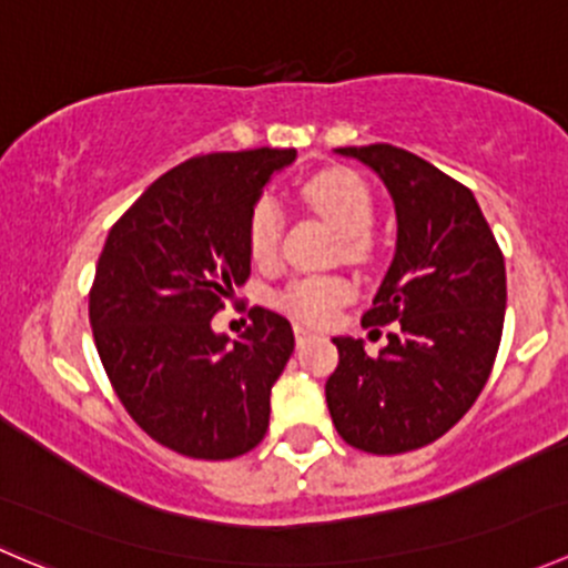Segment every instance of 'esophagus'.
Instances as JSON below:
<instances>
[{
	"mask_svg": "<svg viewBox=\"0 0 568 568\" xmlns=\"http://www.w3.org/2000/svg\"><path fill=\"white\" fill-rule=\"evenodd\" d=\"M294 335H296V343H300V346H305V343L313 341V337H316L318 332H313L311 326H305V324H296L294 326Z\"/></svg>",
	"mask_w": 568,
	"mask_h": 568,
	"instance_id": "esophagus-1",
	"label": "esophagus"
}]
</instances>
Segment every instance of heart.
I'll list each match as a JSON object with an SVG mask.
<instances>
[{"mask_svg": "<svg viewBox=\"0 0 568 568\" xmlns=\"http://www.w3.org/2000/svg\"><path fill=\"white\" fill-rule=\"evenodd\" d=\"M302 194L341 236H346L348 255H363V236L374 222V197H371L368 186L354 173L332 170V173L311 178L302 186ZM280 233H283V209L272 194H263L252 205L247 222V244L257 263H268L277 257ZM348 296H352V285L346 280L324 274V277H300L285 285V291L280 294V305L288 307L300 318L326 321Z\"/></svg>", "mask_w": 568, "mask_h": 568, "instance_id": "b5f03b06", "label": "heart"}]
</instances>
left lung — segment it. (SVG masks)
I'll use <instances>...</instances> for the list:
<instances>
[{
    "mask_svg": "<svg viewBox=\"0 0 568 568\" xmlns=\"http://www.w3.org/2000/svg\"><path fill=\"white\" fill-rule=\"evenodd\" d=\"M393 200L395 252L363 324H390L379 357L337 335L326 406L352 448L406 454L443 437L484 390L506 318V263L467 186L393 145L335 148Z\"/></svg>",
    "mask_w": 568,
    "mask_h": 568,
    "instance_id": "8db88e82",
    "label": "left lung"
}]
</instances>
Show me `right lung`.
Instances as JSON below:
<instances>
[{
	"label": "right lung",
	"mask_w": 568,
	"mask_h": 568,
	"mask_svg": "<svg viewBox=\"0 0 568 568\" xmlns=\"http://www.w3.org/2000/svg\"><path fill=\"white\" fill-rule=\"evenodd\" d=\"M294 148L209 153L164 173L114 222L95 266L90 326L136 426L192 459H236L268 428L294 354L288 318L252 307L231 341L211 318L250 277L247 222Z\"/></svg>",
	"instance_id": "add662e5"
}]
</instances>
